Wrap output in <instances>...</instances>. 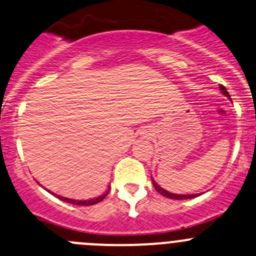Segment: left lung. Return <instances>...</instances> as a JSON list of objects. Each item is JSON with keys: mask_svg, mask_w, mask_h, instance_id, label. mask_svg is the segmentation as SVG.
Masks as SVG:
<instances>
[{"mask_svg": "<svg viewBox=\"0 0 256 256\" xmlns=\"http://www.w3.org/2000/svg\"><path fill=\"white\" fill-rule=\"evenodd\" d=\"M220 89H221V93L225 94L228 98H230V96H228V90H226V88L224 86V85H220ZM152 182H153V186H154V188L157 190V192H160V194H163L164 197H168V198L186 200V198H194V197L197 196V194H172V192L166 191V190H163L160 186H158V184H156L154 181H153V178H152Z\"/></svg>", "mask_w": 256, "mask_h": 256, "instance_id": "left-lung-1", "label": "left lung"}]
</instances>
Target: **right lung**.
I'll return each instance as SVG.
<instances>
[{
	"mask_svg": "<svg viewBox=\"0 0 256 256\" xmlns=\"http://www.w3.org/2000/svg\"><path fill=\"white\" fill-rule=\"evenodd\" d=\"M108 192H109V190L106 192V194H102V196L96 197V198H92V200H85V201H76V200L66 198V197L59 196V194H54V196H56L58 198L62 200V201H65V202L72 204V205H78V206H90V205H96V204H98V202H100V201H103V200L106 198V194H108Z\"/></svg>",
	"mask_w": 256,
	"mask_h": 256,
	"instance_id": "1",
	"label": "right lung"
}]
</instances>
